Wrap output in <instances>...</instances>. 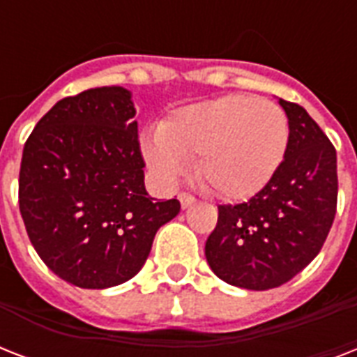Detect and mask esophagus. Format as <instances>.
I'll return each mask as SVG.
<instances>
[{"instance_id":"obj_1","label":"esophagus","mask_w":357,"mask_h":357,"mask_svg":"<svg viewBox=\"0 0 357 357\" xmlns=\"http://www.w3.org/2000/svg\"><path fill=\"white\" fill-rule=\"evenodd\" d=\"M178 198H179V204H181V207H183V209H187V207L195 206V204H196L195 196L187 195V192H181V195H179Z\"/></svg>"}]
</instances>
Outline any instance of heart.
Instances as JSON below:
<instances>
[{"mask_svg":"<svg viewBox=\"0 0 357 357\" xmlns=\"http://www.w3.org/2000/svg\"><path fill=\"white\" fill-rule=\"evenodd\" d=\"M289 144L283 109L248 94L190 103L142 139V155L162 183H176L196 159V176L224 200H246L280 170Z\"/></svg>","mask_w":357,"mask_h":357,"instance_id":"1","label":"heart"}]
</instances>
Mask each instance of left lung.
<instances>
[{
	"label": "left lung",
	"instance_id": "1",
	"mask_svg": "<svg viewBox=\"0 0 357 357\" xmlns=\"http://www.w3.org/2000/svg\"><path fill=\"white\" fill-rule=\"evenodd\" d=\"M289 119V144L276 176L254 198L218 206L206 259L229 285L280 287L321 252L337 207V155L304 107L278 100Z\"/></svg>",
	"mask_w": 357,
	"mask_h": 357
}]
</instances>
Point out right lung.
I'll return each instance as SVG.
<instances>
[{
    "mask_svg": "<svg viewBox=\"0 0 357 357\" xmlns=\"http://www.w3.org/2000/svg\"><path fill=\"white\" fill-rule=\"evenodd\" d=\"M135 113L128 89H89L55 103L24 146L18 198L31 244L81 289L131 280L181 207L146 192Z\"/></svg>",
    "mask_w": 357,
    "mask_h": 357,
    "instance_id": "right-lung-1",
    "label": "right lung"
}]
</instances>
